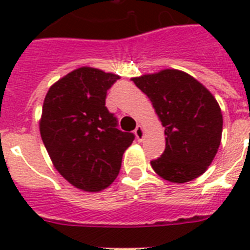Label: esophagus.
<instances>
[{
    "label": "esophagus",
    "mask_w": 250,
    "mask_h": 250,
    "mask_svg": "<svg viewBox=\"0 0 250 250\" xmlns=\"http://www.w3.org/2000/svg\"><path fill=\"white\" fill-rule=\"evenodd\" d=\"M135 135H136V139L139 141L144 139V128H143V125H137L136 129H135Z\"/></svg>",
    "instance_id": "obj_1"
}]
</instances>
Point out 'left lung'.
<instances>
[{"label":"left lung","mask_w":250,"mask_h":250,"mask_svg":"<svg viewBox=\"0 0 250 250\" xmlns=\"http://www.w3.org/2000/svg\"><path fill=\"white\" fill-rule=\"evenodd\" d=\"M165 127L166 148L150 161L153 170L171 183L198 178L213 162L221 145V107L214 96L193 76L179 70L133 78Z\"/></svg>","instance_id":"obj_1"}]
</instances>
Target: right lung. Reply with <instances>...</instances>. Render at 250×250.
<instances>
[{
    "instance_id": "add662e5",
    "label": "right lung",
    "mask_w": 250,
    "mask_h": 250,
    "mask_svg": "<svg viewBox=\"0 0 250 250\" xmlns=\"http://www.w3.org/2000/svg\"><path fill=\"white\" fill-rule=\"evenodd\" d=\"M119 76L98 68L74 70L49 88L40 133L57 171L79 189L98 192L119 174L122 157L135 135L118 129L105 106Z\"/></svg>"
}]
</instances>
